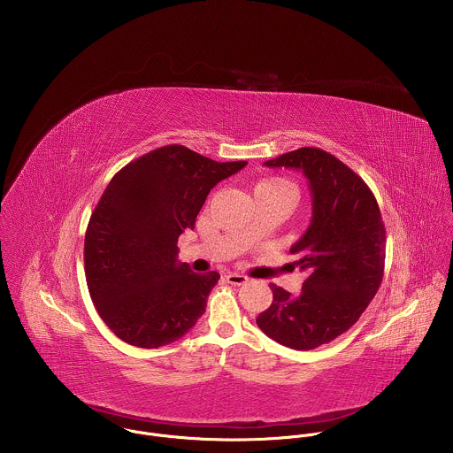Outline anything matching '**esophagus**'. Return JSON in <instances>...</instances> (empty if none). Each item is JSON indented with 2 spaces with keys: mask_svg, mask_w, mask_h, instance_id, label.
<instances>
[{
  "mask_svg": "<svg viewBox=\"0 0 453 453\" xmlns=\"http://www.w3.org/2000/svg\"><path fill=\"white\" fill-rule=\"evenodd\" d=\"M226 282L232 284V286H242L248 282V277L246 275H241V273H226L225 275Z\"/></svg>",
  "mask_w": 453,
  "mask_h": 453,
  "instance_id": "1",
  "label": "esophagus"
}]
</instances>
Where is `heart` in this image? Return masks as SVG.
Listing matches in <instances>:
<instances>
[{
	"label": "heart",
	"mask_w": 453,
	"mask_h": 453,
	"mask_svg": "<svg viewBox=\"0 0 453 453\" xmlns=\"http://www.w3.org/2000/svg\"><path fill=\"white\" fill-rule=\"evenodd\" d=\"M259 190H277V192H282V194L289 195L291 198L295 196V187L286 181V180H266V181H261L257 185L255 192Z\"/></svg>",
	"instance_id": "obj_1"
}]
</instances>
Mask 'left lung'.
Listing matches in <instances>:
<instances>
[{"mask_svg": "<svg viewBox=\"0 0 453 453\" xmlns=\"http://www.w3.org/2000/svg\"><path fill=\"white\" fill-rule=\"evenodd\" d=\"M302 171L312 219L291 246L307 273L302 293L270 284L272 305L257 319L272 340L311 350L345 333L377 295L386 263V226L375 195L343 162L319 148H300L265 162Z\"/></svg>", "mask_w": 453, "mask_h": 453, "instance_id": "obj_1", "label": "left lung"}]
</instances>
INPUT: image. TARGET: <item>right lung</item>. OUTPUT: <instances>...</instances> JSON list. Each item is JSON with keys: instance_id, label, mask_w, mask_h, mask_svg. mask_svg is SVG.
I'll list each match as a JSON object with an SVG mask.
<instances>
[{"instance_id": "add662e5", "label": "right lung", "mask_w": 453, "mask_h": 453, "mask_svg": "<svg viewBox=\"0 0 453 453\" xmlns=\"http://www.w3.org/2000/svg\"><path fill=\"white\" fill-rule=\"evenodd\" d=\"M181 144L153 150L119 171L85 234V277L106 326L124 342L157 349L187 334L205 312L219 273L178 261V239L194 230L209 192L246 167Z\"/></svg>"}]
</instances>
